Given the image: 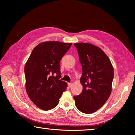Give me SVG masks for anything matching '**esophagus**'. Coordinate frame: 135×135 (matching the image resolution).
<instances>
[{
    "label": "esophagus",
    "mask_w": 135,
    "mask_h": 135,
    "mask_svg": "<svg viewBox=\"0 0 135 135\" xmlns=\"http://www.w3.org/2000/svg\"><path fill=\"white\" fill-rule=\"evenodd\" d=\"M68 87H69V88H71L72 86H73V83H68Z\"/></svg>",
    "instance_id": "obj_1"
}]
</instances>
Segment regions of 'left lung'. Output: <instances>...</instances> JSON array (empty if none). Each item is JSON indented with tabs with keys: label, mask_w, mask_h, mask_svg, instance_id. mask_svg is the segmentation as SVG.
Instances as JSON below:
<instances>
[{
	"label": "left lung",
	"mask_w": 135,
	"mask_h": 135,
	"mask_svg": "<svg viewBox=\"0 0 135 135\" xmlns=\"http://www.w3.org/2000/svg\"><path fill=\"white\" fill-rule=\"evenodd\" d=\"M82 67L81 94L74 97L79 111L85 114L97 111L111 95L114 68L110 59L100 47L90 43H74Z\"/></svg>",
	"instance_id": "obj_1"
}]
</instances>
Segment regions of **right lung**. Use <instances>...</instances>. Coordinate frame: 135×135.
<instances>
[{
    "mask_svg": "<svg viewBox=\"0 0 135 135\" xmlns=\"http://www.w3.org/2000/svg\"><path fill=\"white\" fill-rule=\"evenodd\" d=\"M72 43L42 42L33 49L24 67L26 89L31 101L43 110L58 104L67 83L61 80L60 62Z\"/></svg>",
    "mask_w": 135,
    "mask_h": 135,
    "instance_id": "1",
    "label": "right lung"
}]
</instances>
